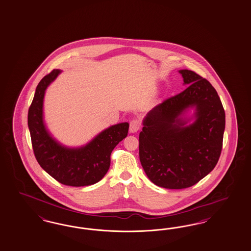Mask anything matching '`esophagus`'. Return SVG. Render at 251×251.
I'll return each mask as SVG.
<instances>
[{"mask_svg":"<svg viewBox=\"0 0 251 251\" xmlns=\"http://www.w3.org/2000/svg\"><path fill=\"white\" fill-rule=\"evenodd\" d=\"M141 128V123L137 119H133L130 121V133H134L136 131H138Z\"/></svg>","mask_w":251,"mask_h":251,"instance_id":"1","label":"esophagus"}]
</instances>
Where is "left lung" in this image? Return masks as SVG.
<instances>
[{"label": "left lung", "mask_w": 251, "mask_h": 251, "mask_svg": "<svg viewBox=\"0 0 251 251\" xmlns=\"http://www.w3.org/2000/svg\"><path fill=\"white\" fill-rule=\"evenodd\" d=\"M182 93L147 113L139 135V156L149 180L167 189H184L207 176L223 148L225 113L214 87L196 72L182 69ZM196 107L188 126L180 116Z\"/></svg>", "instance_id": "left-lung-1"}]
</instances>
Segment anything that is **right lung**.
<instances>
[{"label": "right lung", "instance_id": "right-lung-1", "mask_svg": "<svg viewBox=\"0 0 251 251\" xmlns=\"http://www.w3.org/2000/svg\"><path fill=\"white\" fill-rule=\"evenodd\" d=\"M60 72L59 69H53L42 78L28 108L27 125L35 157L44 171L62 184L75 187L92 185L102 180L107 173L113 149L128 135L129 123L113 125L85 147L61 146L51 137L43 119L45 90Z\"/></svg>", "mask_w": 251, "mask_h": 251}]
</instances>
